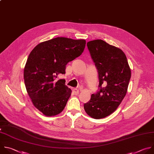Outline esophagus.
Returning <instances> with one entry per match:
<instances>
[{
    "mask_svg": "<svg viewBox=\"0 0 154 154\" xmlns=\"http://www.w3.org/2000/svg\"><path fill=\"white\" fill-rule=\"evenodd\" d=\"M73 91L75 92V94H79V89H78V88H74L73 89Z\"/></svg>",
    "mask_w": 154,
    "mask_h": 154,
    "instance_id": "obj_1",
    "label": "esophagus"
}]
</instances>
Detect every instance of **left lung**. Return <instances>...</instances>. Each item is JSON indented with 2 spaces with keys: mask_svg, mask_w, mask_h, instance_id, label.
Masks as SVG:
<instances>
[{
  "mask_svg": "<svg viewBox=\"0 0 154 154\" xmlns=\"http://www.w3.org/2000/svg\"><path fill=\"white\" fill-rule=\"evenodd\" d=\"M91 59L97 67L99 89L84 104L91 118L101 119L112 113L121 104L128 91L131 77L126 54L119 48L101 39L87 44Z\"/></svg>",
  "mask_w": 154,
  "mask_h": 154,
  "instance_id": "8db88e82",
  "label": "left lung"
}]
</instances>
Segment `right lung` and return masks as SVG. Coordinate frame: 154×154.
Instances as JSON below:
<instances>
[{"instance_id":"right-lung-1","label":"right lung","mask_w":154,"mask_h":154,"mask_svg":"<svg viewBox=\"0 0 154 154\" xmlns=\"http://www.w3.org/2000/svg\"><path fill=\"white\" fill-rule=\"evenodd\" d=\"M85 41L58 37L37 45L29 53L23 77L27 93L33 105L44 115L54 116L62 112L72 90L64 79L68 63L83 52Z\"/></svg>"}]
</instances>
